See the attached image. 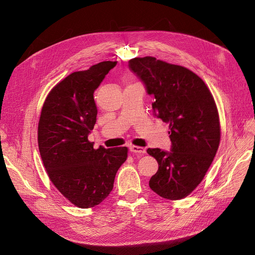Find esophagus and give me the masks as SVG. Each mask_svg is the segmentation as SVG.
Here are the masks:
<instances>
[{"mask_svg":"<svg viewBox=\"0 0 255 255\" xmlns=\"http://www.w3.org/2000/svg\"><path fill=\"white\" fill-rule=\"evenodd\" d=\"M129 151L132 153H135V154H144V152H145L144 148H142V146H139V145H130Z\"/></svg>","mask_w":255,"mask_h":255,"instance_id":"34e87169","label":"esophagus"}]
</instances>
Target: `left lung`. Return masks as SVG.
Instances as JSON below:
<instances>
[{"label":"left lung","mask_w":255,"mask_h":255,"mask_svg":"<svg viewBox=\"0 0 255 255\" xmlns=\"http://www.w3.org/2000/svg\"><path fill=\"white\" fill-rule=\"evenodd\" d=\"M130 70L154 96V114L169 123L171 152L146 150L158 163L149 182L161 198L181 200L202 182L220 143L217 105L203 80L189 69L152 56L128 61Z\"/></svg>","instance_id":"obj_1"}]
</instances>
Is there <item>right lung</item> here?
<instances>
[{
  "label": "right lung",
  "mask_w": 255,
  "mask_h": 255,
  "mask_svg": "<svg viewBox=\"0 0 255 255\" xmlns=\"http://www.w3.org/2000/svg\"><path fill=\"white\" fill-rule=\"evenodd\" d=\"M117 61H102L69 74L44 100L38 122V146L47 173L68 201L81 208L109 197L127 146L94 148L88 134L97 121L94 92Z\"/></svg>",
  "instance_id": "right-lung-1"
}]
</instances>
